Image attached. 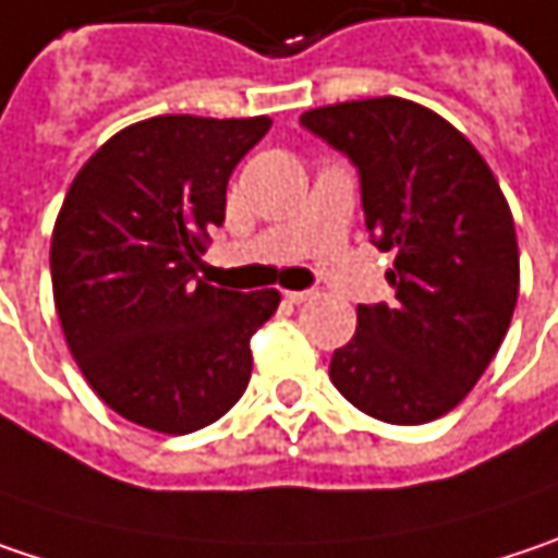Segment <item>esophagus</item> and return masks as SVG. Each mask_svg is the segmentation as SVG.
I'll use <instances>...</instances> for the list:
<instances>
[{
	"mask_svg": "<svg viewBox=\"0 0 558 558\" xmlns=\"http://www.w3.org/2000/svg\"><path fill=\"white\" fill-rule=\"evenodd\" d=\"M317 295V292H311V289H304V292H286V301L289 304H304V301H311Z\"/></svg>",
	"mask_w": 558,
	"mask_h": 558,
	"instance_id": "34e87169",
	"label": "esophagus"
}]
</instances>
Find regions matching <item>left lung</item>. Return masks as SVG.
Returning <instances> with one entry per match:
<instances>
[{
	"label": "left lung",
	"instance_id": "obj_1",
	"mask_svg": "<svg viewBox=\"0 0 558 558\" xmlns=\"http://www.w3.org/2000/svg\"><path fill=\"white\" fill-rule=\"evenodd\" d=\"M301 126L355 165L372 244L397 257V301L359 304L330 380L380 422L445 416L493 362L518 301V238L498 180L463 133L407 98L317 107Z\"/></svg>",
	"mask_w": 558,
	"mask_h": 558
}]
</instances>
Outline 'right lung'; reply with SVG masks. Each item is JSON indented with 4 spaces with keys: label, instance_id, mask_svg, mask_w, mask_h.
<instances>
[{
    "label": "right lung",
    "instance_id": "obj_1",
    "mask_svg": "<svg viewBox=\"0 0 558 558\" xmlns=\"http://www.w3.org/2000/svg\"><path fill=\"white\" fill-rule=\"evenodd\" d=\"M269 126L151 117L104 142L65 193L50 241L62 333L95 393L136 425L186 435L247 390L251 337L279 292H228L196 272L228 178Z\"/></svg>",
    "mask_w": 558,
    "mask_h": 558
}]
</instances>
